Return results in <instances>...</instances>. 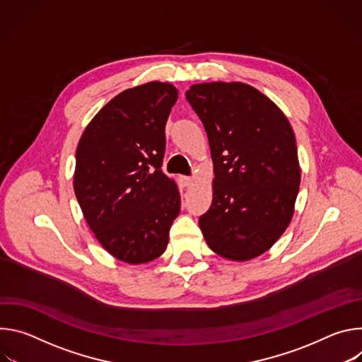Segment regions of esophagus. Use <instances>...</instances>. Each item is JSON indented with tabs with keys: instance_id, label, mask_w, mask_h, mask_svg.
<instances>
[{
	"instance_id": "1",
	"label": "esophagus",
	"mask_w": 362,
	"mask_h": 362,
	"mask_svg": "<svg viewBox=\"0 0 362 362\" xmlns=\"http://www.w3.org/2000/svg\"><path fill=\"white\" fill-rule=\"evenodd\" d=\"M180 183L183 187H189L193 183V179L189 176H180Z\"/></svg>"
}]
</instances>
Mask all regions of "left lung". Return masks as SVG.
I'll return each mask as SVG.
<instances>
[{"mask_svg":"<svg viewBox=\"0 0 362 362\" xmlns=\"http://www.w3.org/2000/svg\"><path fill=\"white\" fill-rule=\"evenodd\" d=\"M186 98L214 160V200L199 218L204 240L226 259H252L293 215L300 183L293 130L272 100L245 83L193 84Z\"/></svg>","mask_w":362,"mask_h":362,"instance_id":"obj_1","label":"left lung"}]
</instances>
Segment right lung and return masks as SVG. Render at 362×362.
<instances>
[{
    "mask_svg": "<svg viewBox=\"0 0 362 362\" xmlns=\"http://www.w3.org/2000/svg\"><path fill=\"white\" fill-rule=\"evenodd\" d=\"M176 100L169 83L124 90L94 116L77 146L74 192L83 215L101 246L127 264L159 257L180 212L177 186L162 170Z\"/></svg>",
    "mask_w": 362,
    "mask_h": 362,
    "instance_id": "1",
    "label": "right lung"
}]
</instances>
